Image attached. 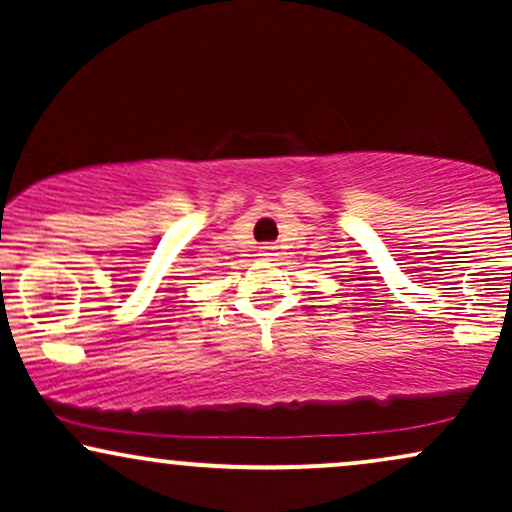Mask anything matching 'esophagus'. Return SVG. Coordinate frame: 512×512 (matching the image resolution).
Instances as JSON below:
<instances>
[{
  "mask_svg": "<svg viewBox=\"0 0 512 512\" xmlns=\"http://www.w3.org/2000/svg\"><path fill=\"white\" fill-rule=\"evenodd\" d=\"M260 255H262V257H272V255H276V245L264 243L262 248H260Z\"/></svg>",
  "mask_w": 512,
  "mask_h": 512,
  "instance_id": "obj_1",
  "label": "esophagus"
}]
</instances>
